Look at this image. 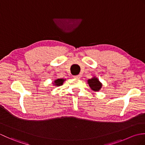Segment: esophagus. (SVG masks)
I'll return each mask as SVG.
<instances>
[{
  "label": "esophagus",
  "mask_w": 145,
  "mask_h": 145,
  "mask_svg": "<svg viewBox=\"0 0 145 145\" xmlns=\"http://www.w3.org/2000/svg\"><path fill=\"white\" fill-rule=\"evenodd\" d=\"M73 77H74L75 78H80L81 77V76L80 75H75V76H73Z\"/></svg>",
  "instance_id": "34e87169"
}]
</instances>
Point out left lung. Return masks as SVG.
Here are the masks:
<instances>
[{
	"instance_id": "1",
	"label": "left lung",
	"mask_w": 145,
	"mask_h": 145,
	"mask_svg": "<svg viewBox=\"0 0 145 145\" xmlns=\"http://www.w3.org/2000/svg\"><path fill=\"white\" fill-rule=\"evenodd\" d=\"M88 84L92 90L95 91H100L102 87V84L99 81V80L96 76H93V78L88 80Z\"/></svg>"
}]
</instances>
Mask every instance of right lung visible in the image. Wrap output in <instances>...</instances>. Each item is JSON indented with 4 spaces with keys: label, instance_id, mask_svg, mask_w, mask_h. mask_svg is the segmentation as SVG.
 <instances>
[{
    "label": "right lung",
    "instance_id": "1",
    "mask_svg": "<svg viewBox=\"0 0 145 145\" xmlns=\"http://www.w3.org/2000/svg\"><path fill=\"white\" fill-rule=\"evenodd\" d=\"M65 81V79L63 78H57L56 80L52 82V84L54 85V86H56V87H58V86H60L61 85H63V82Z\"/></svg>",
    "mask_w": 145,
    "mask_h": 145
}]
</instances>
